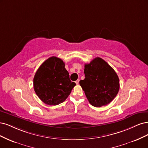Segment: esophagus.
Instances as JSON below:
<instances>
[{
  "label": "esophagus",
  "mask_w": 148,
  "mask_h": 148,
  "mask_svg": "<svg viewBox=\"0 0 148 148\" xmlns=\"http://www.w3.org/2000/svg\"><path fill=\"white\" fill-rule=\"evenodd\" d=\"M79 80L78 79V80H77L75 81V84L77 85V84H79Z\"/></svg>",
  "instance_id": "esophagus-1"
}]
</instances>
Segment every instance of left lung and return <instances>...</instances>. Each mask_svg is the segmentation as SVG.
<instances>
[{"mask_svg":"<svg viewBox=\"0 0 148 148\" xmlns=\"http://www.w3.org/2000/svg\"><path fill=\"white\" fill-rule=\"evenodd\" d=\"M84 67L85 78L79 84L89 103L98 108L107 105L116 97L120 87L115 71L99 57Z\"/></svg>","mask_w":148,"mask_h":148,"instance_id":"obj_1","label":"left lung"}]
</instances>
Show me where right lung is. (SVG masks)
<instances>
[{
	"instance_id": "add662e5",
	"label": "right lung",
	"mask_w": 148,
	"mask_h": 148,
	"mask_svg": "<svg viewBox=\"0 0 148 148\" xmlns=\"http://www.w3.org/2000/svg\"><path fill=\"white\" fill-rule=\"evenodd\" d=\"M61 59L52 56L43 63L33 79L34 89L42 101L48 105H58L64 101L75 83L71 82Z\"/></svg>"
}]
</instances>
